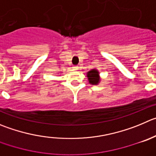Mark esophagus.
I'll return each instance as SVG.
<instances>
[{
    "mask_svg": "<svg viewBox=\"0 0 156 156\" xmlns=\"http://www.w3.org/2000/svg\"><path fill=\"white\" fill-rule=\"evenodd\" d=\"M73 69L74 70H78V65H75V66L73 67Z\"/></svg>",
    "mask_w": 156,
    "mask_h": 156,
    "instance_id": "34e87169",
    "label": "esophagus"
}]
</instances>
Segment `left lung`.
Wrapping results in <instances>:
<instances>
[{"label":"left lung","instance_id":"1","mask_svg":"<svg viewBox=\"0 0 156 156\" xmlns=\"http://www.w3.org/2000/svg\"><path fill=\"white\" fill-rule=\"evenodd\" d=\"M86 76L88 78V83L92 85H98L101 81L99 71L95 68L88 71L86 74Z\"/></svg>","mask_w":156,"mask_h":156}]
</instances>
